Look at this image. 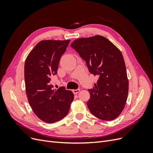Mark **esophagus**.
<instances>
[{
    "label": "esophagus",
    "mask_w": 153,
    "mask_h": 153,
    "mask_svg": "<svg viewBox=\"0 0 153 153\" xmlns=\"http://www.w3.org/2000/svg\"><path fill=\"white\" fill-rule=\"evenodd\" d=\"M80 89H74V90H73L72 91H73V94H78V92H80Z\"/></svg>",
    "instance_id": "1"
}]
</instances>
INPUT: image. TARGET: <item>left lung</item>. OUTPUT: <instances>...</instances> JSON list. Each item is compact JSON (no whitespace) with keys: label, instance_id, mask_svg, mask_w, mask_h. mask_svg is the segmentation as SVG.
Listing matches in <instances>:
<instances>
[{"label":"left lung","instance_id":"obj_1","mask_svg":"<svg viewBox=\"0 0 153 153\" xmlns=\"http://www.w3.org/2000/svg\"><path fill=\"white\" fill-rule=\"evenodd\" d=\"M71 47L86 62L91 74L99 79L87 105L92 115L103 121H112L121 114L126 105L129 83L126 65L119 49L100 35L78 38Z\"/></svg>","mask_w":153,"mask_h":153}]
</instances>
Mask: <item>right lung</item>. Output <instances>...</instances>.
I'll return each instance as SVG.
<instances>
[{"mask_svg": "<svg viewBox=\"0 0 153 153\" xmlns=\"http://www.w3.org/2000/svg\"><path fill=\"white\" fill-rule=\"evenodd\" d=\"M70 40H43L37 44L25 62V91L29 103L39 119L47 123L68 114L74 94L64 87L54 89L51 78L57 74L60 59Z\"/></svg>", "mask_w": 153, "mask_h": 153, "instance_id": "obj_1", "label": "right lung"}]
</instances>
